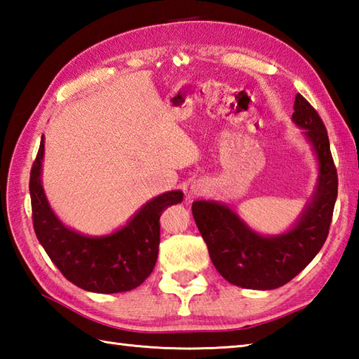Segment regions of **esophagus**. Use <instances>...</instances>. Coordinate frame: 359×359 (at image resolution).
<instances>
[{"label":"esophagus","instance_id":"34e87169","mask_svg":"<svg viewBox=\"0 0 359 359\" xmlns=\"http://www.w3.org/2000/svg\"><path fill=\"white\" fill-rule=\"evenodd\" d=\"M193 194H196V196H199V194H202V193H205V188H203V185H201V184H196V185H193Z\"/></svg>","mask_w":359,"mask_h":359}]
</instances>
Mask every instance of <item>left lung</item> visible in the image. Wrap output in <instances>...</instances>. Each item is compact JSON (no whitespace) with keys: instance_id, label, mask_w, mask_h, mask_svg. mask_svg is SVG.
I'll return each instance as SVG.
<instances>
[{"instance_id":"8db88e82","label":"left lung","mask_w":359,"mask_h":359,"mask_svg":"<svg viewBox=\"0 0 359 359\" xmlns=\"http://www.w3.org/2000/svg\"><path fill=\"white\" fill-rule=\"evenodd\" d=\"M293 121L306 129L319 162V182L313 201L288 233L262 238L234 212L216 202L197 201L193 216L216 270L243 288L273 290L285 285L313 261L329 236L338 172L324 121L301 94H296Z\"/></svg>"}]
</instances>
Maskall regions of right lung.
Instances as JSON below:
<instances>
[{
    "label": "right lung",
    "instance_id": "obj_1",
    "mask_svg": "<svg viewBox=\"0 0 359 359\" xmlns=\"http://www.w3.org/2000/svg\"><path fill=\"white\" fill-rule=\"evenodd\" d=\"M44 140L30 170L29 191L38 241L63 276L94 293H120L139 287L154 270L160 242V216L184 199L170 191L149 201L126 226L104 238H88L66 228L46 201L40 174Z\"/></svg>",
    "mask_w": 359,
    "mask_h": 359
}]
</instances>
